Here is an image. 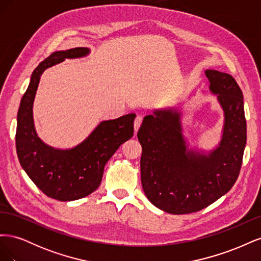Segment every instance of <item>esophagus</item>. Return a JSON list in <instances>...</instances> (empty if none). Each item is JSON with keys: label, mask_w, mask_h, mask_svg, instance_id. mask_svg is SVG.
Returning a JSON list of instances; mask_svg holds the SVG:
<instances>
[{"label": "esophagus", "mask_w": 261, "mask_h": 261, "mask_svg": "<svg viewBox=\"0 0 261 261\" xmlns=\"http://www.w3.org/2000/svg\"><path fill=\"white\" fill-rule=\"evenodd\" d=\"M141 123H143V116L141 115H137L135 121H134V129H135V133L138 130V128L140 127Z\"/></svg>", "instance_id": "esophagus-1"}]
</instances>
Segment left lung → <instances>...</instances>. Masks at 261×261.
<instances>
[{
  "label": "left lung",
  "instance_id": "1",
  "mask_svg": "<svg viewBox=\"0 0 261 261\" xmlns=\"http://www.w3.org/2000/svg\"><path fill=\"white\" fill-rule=\"evenodd\" d=\"M204 73L224 113L215 149L189 148L176 108L146 115L137 133L144 193L156 208L172 215L199 211L218 200L232 188L242 167L247 139L243 92L230 74Z\"/></svg>",
  "mask_w": 261,
  "mask_h": 261
}]
</instances>
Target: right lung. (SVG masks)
<instances>
[{
    "instance_id": "add662e5",
    "label": "right lung",
    "mask_w": 261,
    "mask_h": 261,
    "mask_svg": "<svg viewBox=\"0 0 261 261\" xmlns=\"http://www.w3.org/2000/svg\"><path fill=\"white\" fill-rule=\"evenodd\" d=\"M88 48L53 52L37 66L20 101L17 113L16 150L21 168L39 189L50 198L72 201L90 195L100 186L107 162L134 135L136 114L102 121L81 144L69 149L46 145L34 123V101L42 73L65 59H80Z\"/></svg>"
}]
</instances>
